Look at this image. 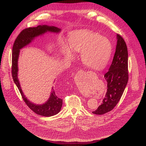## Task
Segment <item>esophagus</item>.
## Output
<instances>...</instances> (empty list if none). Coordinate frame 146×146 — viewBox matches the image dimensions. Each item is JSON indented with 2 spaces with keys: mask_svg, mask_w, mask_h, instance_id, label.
<instances>
[{
  "mask_svg": "<svg viewBox=\"0 0 146 146\" xmlns=\"http://www.w3.org/2000/svg\"><path fill=\"white\" fill-rule=\"evenodd\" d=\"M83 72H84V71H83ZM83 72H82V73H83Z\"/></svg>",
  "mask_w": 146,
  "mask_h": 146,
  "instance_id": "1",
  "label": "esophagus"
}]
</instances>
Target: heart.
Instances as JSON below:
<instances>
[{
	"label": "heart",
	"instance_id": "heart-1",
	"mask_svg": "<svg viewBox=\"0 0 146 146\" xmlns=\"http://www.w3.org/2000/svg\"><path fill=\"white\" fill-rule=\"evenodd\" d=\"M70 47L74 52H82L81 57L83 64L94 69L105 66L111 54V46L108 39L98 33L86 30L80 31L72 35ZM71 49L65 48V54L69 58L73 57Z\"/></svg>",
	"mask_w": 146,
	"mask_h": 146
}]
</instances>
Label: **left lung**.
Segmentation results:
<instances>
[{"instance_id": "1", "label": "left lung", "mask_w": 146, "mask_h": 146, "mask_svg": "<svg viewBox=\"0 0 146 146\" xmlns=\"http://www.w3.org/2000/svg\"><path fill=\"white\" fill-rule=\"evenodd\" d=\"M115 54L109 71L104 77L107 81V92L102 103L92 113L104 114L112 110L119 101L128 81V49L125 41L117 35Z\"/></svg>"}]
</instances>
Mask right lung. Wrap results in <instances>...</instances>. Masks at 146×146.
Returning <instances> with one entry per match:
<instances>
[{"label": "right lung", "instance_id": "obj_1", "mask_svg": "<svg viewBox=\"0 0 146 146\" xmlns=\"http://www.w3.org/2000/svg\"><path fill=\"white\" fill-rule=\"evenodd\" d=\"M47 31L58 33L60 29L53 26L38 25L37 27L28 28L23 30L17 37L13 47L11 73L14 82L18 87L21 95L26 105L36 114L45 117H50L58 114L62 106V99L59 98L55 92L54 87L52 88L51 94L48 100L43 105H36L31 102L24 95L21 88L18 75V59L19 50L29 44L36 36L42 35Z\"/></svg>", "mask_w": 146, "mask_h": 146}]
</instances>
